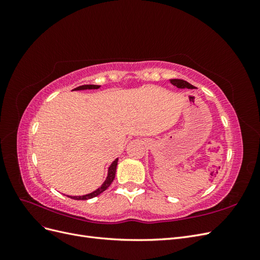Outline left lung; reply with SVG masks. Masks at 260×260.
<instances>
[{
	"label": "left lung",
	"mask_w": 260,
	"mask_h": 260,
	"mask_svg": "<svg viewBox=\"0 0 260 260\" xmlns=\"http://www.w3.org/2000/svg\"><path fill=\"white\" fill-rule=\"evenodd\" d=\"M170 83L176 85L177 88H180V89H184V88H186V89H194L195 88L194 85H192L191 83H188V82H186V81H184L182 79H170Z\"/></svg>",
	"instance_id": "8db88e82"
}]
</instances>
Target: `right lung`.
Returning a JSON list of instances; mask_svg holds the SVG:
<instances>
[{"label": "right lung", "mask_w": 260, "mask_h": 260, "mask_svg": "<svg viewBox=\"0 0 260 260\" xmlns=\"http://www.w3.org/2000/svg\"><path fill=\"white\" fill-rule=\"evenodd\" d=\"M101 85H94V84H84V85H80L78 86V88H76L75 90H91V89H99ZM117 162H118V159H115L113 161V164L111 165V167H109L108 169V176L105 180V182L102 184L101 187H99L96 191H94L90 194H86V195H83V196H69L70 199H74V200H79V201H85V200H90V199H93L95 198V196L100 195L102 192H104L106 188L112 184V182L115 179V175H116V168H117Z\"/></svg>", "instance_id": "obj_1"}]
</instances>
